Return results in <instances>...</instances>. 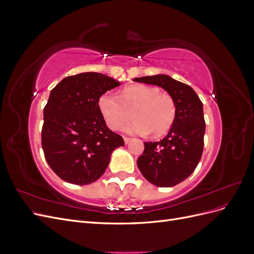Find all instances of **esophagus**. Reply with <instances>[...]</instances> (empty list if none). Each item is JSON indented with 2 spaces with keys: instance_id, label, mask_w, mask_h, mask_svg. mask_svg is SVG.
Returning <instances> with one entry per match:
<instances>
[{
  "instance_id": "obj_1",
  "label": "esophagus",
  "mask_w": 254,
  "mask_h": 254,
  "mask_svg": "<svg viewBox=\"0 0 254 254\" xmlns=\"http://www.w3.org/2000/svg\"><path fill=\"white\" fill-rule=\"evenodd\" d=\"M130 141H131V139H130V137L124 136V142H125V144H128Z\"/></svg>"
}]
</instances>
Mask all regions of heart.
<instances>
[{
  "label": "heart",
  "mask_w": 254,
  "mask_h": 254,
  "mask_svg": "<svg viewBox=\"0 0 254 254\" xmlns=\"http://www.w3.org/2000/svg\"><path fill=\"white\" fill-rule=\"evenodd\" d=\"M98 109L111 129L120 128L132 111L134 119L123 127L129 134L161 135L171 128L176 118L174 99L146 84L126 88L119 96L106 92L98 98Z\"/></svg>",
  "instance_id": "heart-1"
}]
</instances>
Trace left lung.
I'll use <instances>...</instances> for the list:
<instances>
[{
  "instance_id": "8db88e82",
  "label": "left lung",
  "mask_w": 254,
  "mask_h": 254,
  "mask_svg": "<svg viewBox=\"0 0 254 254\" xmlns=\"http://www.w3.org/2000/svg\"><path fill=\"white\" fill-rule=\"evenodd\" d=\"M133 80L161 87L176 104L170 131L158 142H145L136 161L146 180L161 188L174 187L186 180L201 159L205 131L202 103L193 88L165 74Z\"/></svg>"
}]
</instances>
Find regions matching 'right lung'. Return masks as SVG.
<instances>
[{"instance_id": "add662e5", "label": "right lung", "mask_w": 254, "mask_h": 254, "mask_svg": "<svg viewBox=\"0 0 254 254\" xmlns=\"http://www.w3.org/2000/svg\"><path fill=\"white\" fill-rule=\"evenodd\" d=\"M121 82L86 72L64 78L43 110L42 148L47 162L65 182L86 186L101 178L123 137L107 127L98 98Z\"/></svg>"}]
</instances>
